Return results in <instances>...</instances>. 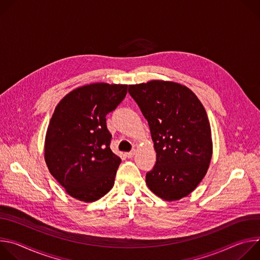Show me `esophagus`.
<instances>
[{
	"label": "esophagus",
	"mask_w": 260,
	"mask_h": 260,
	"mask_svg": "<svg viewBox=\"0 0 260 260\" xmlns=\"http://www.w3.org/2000/svg\"><path fill=\"white\" fill-rule=\"evenodd\" d=\"M135 154H136V150H132L131 152H127L125 155H126L128 158H132V157H134Z\"/></svg>",
	"instance_id": "34e87169"
}]
</instances>
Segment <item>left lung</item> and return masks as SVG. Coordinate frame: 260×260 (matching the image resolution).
<instances>
[{
  "label": "left lung",
  "mask_w": 260,
  "mask_h": 260,
  "mask_svg": "<svg viewBox=\"0 0 260 260\" xmlns=\"http://www.w3.org/2000/svg\"><path fill=\"white\" fill-rule=\"evenodd\" d=\"M128 92L150 127L156 152L146 184L160 199L174 202L191 193L206 176L213 154L210 122L192 90L174 81L132 84Z\"/></svg>",
  "instance_id": "left-lung-1"
}]
</instances>
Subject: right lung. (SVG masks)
Segmentation results:
<instances>
[{
  "instance_id": "right-lung-1",
  "label": "right lung",
  "mask_w": 260,
  "mask_h": 260,
  "mask_svg": "<svg viewBox=\"0 0 260 260\" xmlns=\"http://www.w3.org/2000/svg\"><path fill=\"white\" fill-rule=\"evenodd\" d=\"M126 92V84L95 82L73 89L55 107L44 158L50 174L72 198L91 203L113 187L121 159L110 149L106 115Z\"/></svg>"
}]
</instances>
